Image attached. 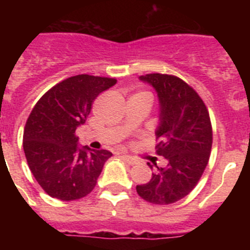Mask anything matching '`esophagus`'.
<instances>
[{
    "label": "esophagus",
    "instance_id": "1",
    "mask_svg": "<svg viewBox=\"0 0 250 250\" xmlns=\"http://www.w3.org/2000/svg\"><path fill=\"white\" fill-rule=\"evenodd\" d=\"M123 159L126 161L127 164L130 165H135L138 163V159H135L134 156H130V155H123Z\"/></svg>",
    "mask_w": 250,
    "mask_h": 250
}]
</instances>
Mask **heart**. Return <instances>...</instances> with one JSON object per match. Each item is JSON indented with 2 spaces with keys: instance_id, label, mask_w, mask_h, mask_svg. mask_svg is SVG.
Masks as SVG:
<instances>
[{
  "instance_id": "b5f03b06",
  "label": "heart",
  "mask_w": 250,
  "mask_h": 250,
  "mask_svg": "<svg viewBox=\"0 0 250 250\" xmlns=\"http://www.w3.org/2000/svg\"><path fill=\"white\" fill-rule=\"evenodd\" d=\"M135 95H145V96H149V98H151V95L149 94V92H138V94Z\"/></svg>"
}]
</instances>
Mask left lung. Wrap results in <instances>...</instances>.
Listing matches in <instances>:
<instances>
[{"label":"left lung","instance_id":"left-lung-1","mask_svg":"<svg viewBox=\"0 0 250 250\" xmlns=\"http://www.w3.org/2000/svg\"><path fill=\"white\" fill-rule=\"evenodd\" d=\"M139 79L150 83L158 94L155 149L167 165L159 167L155 164L150 182L136 185V191L152 204H173L193 190L208 165L213 144L209 111L198 92L179 77L147 74ZM147 165L152 169L150 163Z\"/></svg>","mask_w":250,"mask_h":250}]
</instances>
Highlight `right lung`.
I'll return each instance as SVG.
<instances>
[{
    "mask_svg": "<svg viewBox=\"0 0 250 250\" xmlns=\"http://www.w3.org/2000/svg\"><path fill=\"white\" fill-rule=\"evenodd\" d=\"M115 79L76 75L51 87L37 101L23 130V150L40 187L60 200L81 199L92 191L107 150L79 147L75 131L85 124L92 103Z\"/></svg>",
    "mask_w": 250,
    "mask_h": 250,
    "instance_id": "right-lung-1",
    "label": "right lung"
}]
</instances>
